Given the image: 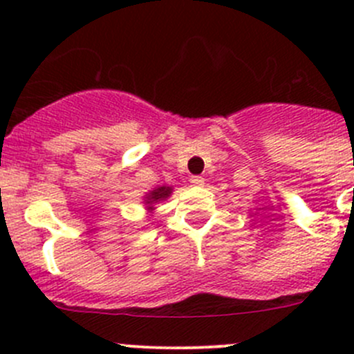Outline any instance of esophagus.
<instances>
[{"label":"esophagus","instance_id":"1","mask_svg":"<svg viewBox=\"0 0 354 354\" xmlns=\"http://www.w3.org/2000/svg\"><path fill=\"white\" fill-rule=\"evenodd\" d=\"M190 183L194 185V187H202V185H203V178L202 176H192L190 178Z\"/></svg>","mask_w":354,"mask_h":354}]
</instances>
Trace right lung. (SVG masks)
<instances>
[{
    "label": "right lung",
    "mask_w": 354,
    "mask_h": 354,
    "mask_svg": "<svg viewBox=\"0 0 354 354\" xmlns=\"http://www.w3.org/2000/svg\"><path fill=\"white\" fill-rule=\"evenodd\" d=\"M173 194V187H157L154 190H151L149 194L144 195V203H145V210L152 214V210H156V203L157 202H162L167 197H171Z\"/></svg>",
    "instance_id": "obj_1"
}]
</instances>
